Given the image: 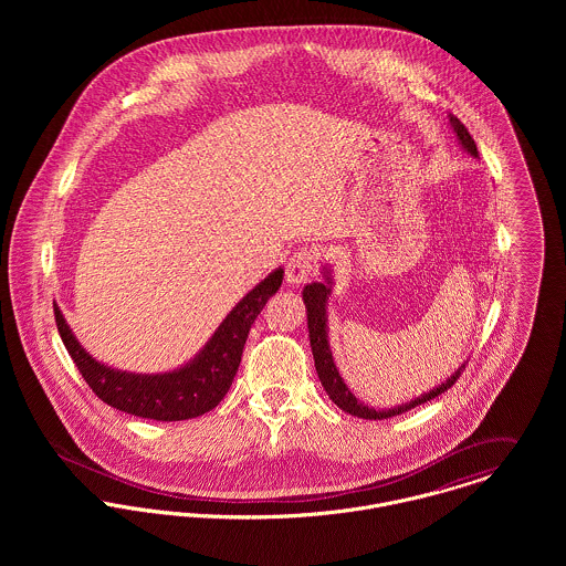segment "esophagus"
Here are the masks:
<instances>
[{"label": "esophagus", "mask_w": 566, "mask_h": 566, "mask_svg": "<svg viewBox=\"0 0 566 566\" xmlns=\"http://www.w3.org/2000/svg\"><path fill=\"white\" fill-rule=\"evenodd\" d=\"M316 263H318V252L314 248H307V245L298 248L287 261V272H285L287 283L290 285L305 283L316 270Z\"/></svg>", "instance_id": "esophagus-1"}]
</instances>
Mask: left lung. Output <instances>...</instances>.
I'll use <instances>...</instances> for the list:
<instances>
[{
    "label": "left lung",
    "instance_id": "obj_1",
    "mask_svg": "<svg viewBox=\"0 0 566 566\" xmlns=\"http://www.w3.org/2000/svg\"><path fill=\"white\" fill-rule=\"evenodd\" d=\"M451 124H453V130L458 133V139L462 142V146L473 155L478 157V144L475 139L471 137V133L467 130V126L458 119V117H451ZM326 298H328V287L321 283V281H314V283H307L305 290H303V301L307 305V326H310V342H312V353H314V361H316V370H318V377L323 381L324 390L326 395L331 397V401L337 405L339 409L353 413V416H359V418H366V420H384V418H390V416H397V413H403L407 409L416 407V405L427 403L431 399H436L438 395L447 392L451 386H455V381L462 377V370H467V364H462V368H458L455 375H451V379H447L442 386H438L436 390L422 395L420 399H413L409 403L399 405V407H392V409H373V407H366V405L359 403L350 390L346 388V384L342 381L335 364H333V357H331V350H328V342H326Z\"/></svg>",
    "mask_w": 566,
    "mask_h": 566
}]
</instances>
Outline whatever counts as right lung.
Returning <instances> with one entry per match:
<instances>
[{
  "instance_id": "right-lung-1",
  "label": "right lung",
  "mask_w": 566,
  "mask_h": 566,
  "mask_svg": "<svg viewBox=\"0 0 566 566\" xmlns=\"http://www.w3.org/2000/svg\"><path fill=\"white\" fill-rule=\"evenodd\" d=\"M281 283L283 270L279 268L243 296L191 364L155 377L119 373L97 364L76 342L56 305L54 318L67 353L97 399L142 418L187 420L213 409L224 399L238 375L248 331Z\"/></svg>"
}]
</instances>
